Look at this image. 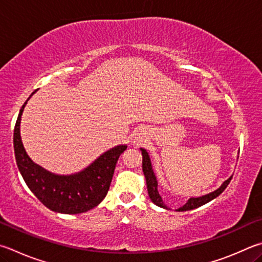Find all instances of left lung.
I'll return each mask as SVG.
<instances>
[{"mask_svg": "<svg viewBox=\"0 0 262 262\" xmlns=\"http://www.w3.org/2000/svg\"><path fill=\"white\" fill-rule=\"evenodd\" d=\"M142 151V156H143V160H142V168H143V173H144V177H145V181H146V188H147V193H149V197L152 201V203L156 204L157 206L159 207H163L167 210V206L165 205L163 199H161L160 194L158 192V182H157V179H156V175L154 173V170H152V165H151V160H150V157L149 154H147L146 150L144 149H141ZM232 177H230L228 180H226L225 182L221 184V187L216 189L215 191L210 192L207 194H204L202 197H192L190 198L189 201L184 204L182 207L178 208L177 211L179 212H184V211H190V210H194V208H197L202 205H205L206 203L213 201L214 198H216L217 196H220V193H222L225 191V189L228 187V184L230 183Z\"/></svg>", "mask_w": 262, "mask_h": 262, "instance_id": "1", "label": "left lung"}]
</instances>
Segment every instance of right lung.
<instances>
[{
    "mask_svg": "<svg viewBox=\"0 0 262 262\" xmlns=\"http://www.w3.org/2000/svg\"><path fill=\"white\" fill-rule=\"evenodd\" d=\"M35 92H33L32 95ZM31 96L19 111L13 133L17 166L27 187L45 206L54 212L78 214L96 207L105 198L110 189L117 161L127 146L118 145L112 147L99 156L87 168L77 174L64 177L48 172L33 163L21 142V115Z\"/></svg>",
    "mask_w": 262,
    "mask_h": 262,
    "instance_id": "1",
    "label": "right lung"
}]
</instances>
